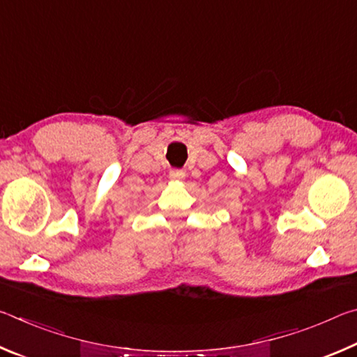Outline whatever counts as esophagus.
<instances>
[{
    "label": "esophagus",
    "instance_id": "obj_1",
    "mask_svg": "<svg viewBox=\"0 0 357 357\" xmlns=\"http://www.w3.org/2000/svg\"><path fill=\"white\" fill-rule=\"evenodd\" d=\"M170 178L173 181H183L185 178V172H183V170H172L170 172Z\"/></svg>",
    "mask_w": 357,
    "mask_h": 357
}]
</instances>
